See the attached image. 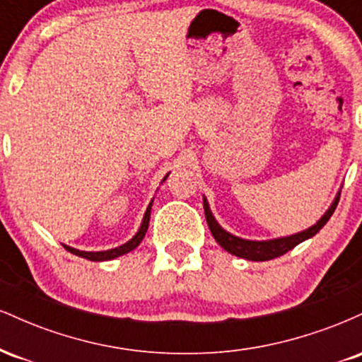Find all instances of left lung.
<instances>
[{"mask_svg": "<svg viewBox=\"0 0 362 362\" xmlns=\"http://www.w3.org/2000/svg\"><path fill=\"white\" fill-rule=\"evenodd\" d=\"M340 197V190L335 195V199L332 201V204L328 209L325 211V214L318 219L313 226L306 228V230L298 231L294 235H288V236H279V238H271V240H247L242 238V236H236L230 231H226L224 228L216 221L213 211H211L209 202L207 199L202 195V202H204V214H206V221L209 224V230L213 233L214 240L219 243V247H223V250H226L231 255L240 257V259L245 260H252V262H265V260H272L276 257L284 255L286 252L293 250L296 245H300L305 240L311 238L325 226L330 216L334 214L335 207H337Z\"/></svg>", "mask_w": 362, "mask_h": 362, "instance_id": "left-lung-1", "label": "left lung"}]
</instances>
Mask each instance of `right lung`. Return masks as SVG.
<instances>
[{
  "instance_id": "add662e5",
  "label": "right lung",
  "mask_w": 362,
  "mask_h": 362,
  "mask_svg": "<svg viewBox=\"0 0 362 362\" xmlns=\"http://www.w3.org/2000/svg\"><path fill=\"white\" fill-rule=\"evenodd\" d=\"M170 175V172L167 175L163 177V180H161V184H163L165 180H167V177ZM155 199V197H153ZM153 199L151 202H149L146 211H144V216H143V221L139 224V230L136 231V235L132 236L131 240L126 243L119 245V247L115 248H110V250H102V252H85V250H78V248H73V247H68V245H62V247L66 248L68 252L74 253V255L81 257V259H86V260H91V262H105V260H112V259H117L120 255H126V253L134 250L138 245L143 242L144 235H146L148 231V226H149V216H151V206H153Z\"/></svg>"
}]
</instances>
